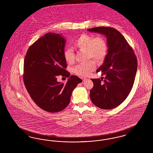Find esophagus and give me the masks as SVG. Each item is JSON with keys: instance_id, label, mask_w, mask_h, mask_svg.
<instances>
[{"instance_id": "34e87169", "label": "esophagus", "mask_w": 153, "mask_h": 153, "mask_svg": "<svg viewBox=\"0 0 153 153\" xmlns=\"http://www.w3.org/2000/svg\"><path fill=\"white\" fill-rule=\"evenodd\" d=\"M81 79H82V80L83 81H85L86 80V79H85V78H84V77H82Z\"/></svg>"}]
</instances>
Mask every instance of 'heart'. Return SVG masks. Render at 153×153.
<instances>
[{
    "instance_id": "1",
    "label": "heart",
    "mask_w": 153,
    "mask_h": 153,
    "mask_svg": "<svg viewBox=\"0 0 153 153\" xmlns=\"http://www.w3.org/2000/svg\"><path fill=\"white\" fill-rule=\"evenodd\" d=\"M73 46L79 51L85 52L86 58H94L98 62H102L108 53V45L105 39L100 35L96 36L83 33L76 37L72 42ZM64 57L66 61L72 64L75 61V54L73 49L66 48L64 51ZM94 59H90L73 68V73L80 76H87L96 68V62Z\"/></svg>"
}]
</instances>
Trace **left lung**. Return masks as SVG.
<instances>
[{"mask_svg":"<svg viewBox=\"0 0 153 153\" xmlns=\"http://www.w3.org/2000/svg\"><path fill=\"white\" fill-rule=\"evenodd\" d=\"M107 36L108 54L104 64L97 71L105 77L91 79L94 87L90 90L91 101L97 107L113 109L126 99L133 87L138 62L131 46L123 36L111 27L88 29Z\"/></svg>","mask_w":153,"mask_h":153,"instance_id":"obj_1","label":"left lung"}]
</instances>
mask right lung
Instances as JSON below:
<instances>
[{
    "label": "right lung",
    "mask_w": 153,
    "mask_h": 153,
    "mask_svg": "<svg viewBox=\"0 0 153 153\" xmlns=\"http://www.w3.org/2000/svg\"><path fill=\"white\" fill-rule=\"evenodd\" d=\"M65 39L48 33L32 44L24 59L23 79L33 100L45 111L57 112L70 102L73 89L82 80L66 71ZM61 75L70 77L66 84L56 81Z\"/></svg>",
    "instance_id": "1"
}]
</instances>
